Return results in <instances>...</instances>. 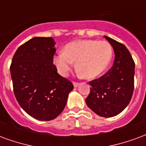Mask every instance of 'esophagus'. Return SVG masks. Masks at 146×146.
Listing matches in <instances>:
<instances>
[{"label": "esophagus", "instance_id": "obj_1", "mask_svg": "<svg viewBox=\"0 0 146 146\" xmlns=\"http://www.w3.org/2000/svg\"><path fill=\"white\" fill-rule=\"evenodd\" d=\"M78 85H79V83L73 82V86H74L75 88H76V87H78Z\"/></svg>", "mask_w": 146, "mask_h": 146}]
</instances>
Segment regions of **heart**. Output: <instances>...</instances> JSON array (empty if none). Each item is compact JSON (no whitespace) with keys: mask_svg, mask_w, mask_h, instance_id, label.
I'll use <instances>...</instances> for the list:
<instances>
[{"mask_svg":"<svg viewBox=\"0 0 146 146\" xmlns=\"http://www.w3.org/2000/svg\"><path fill=\"white\" fill-rule=\"evenodd\" d=\"M113 50L106 40H83L67 44L63 51L58 52L53 62L62 76H67L76 61L79 73L87 79L99 76L110 66Z\"/></svg>","mask_w":146,"mask_h":146,"instance_id":"b5f03b06","label":"heart"}]
</instances>
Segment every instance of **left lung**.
I'll return each mask as SVG.
<instances>
[{"label":"left lung","mask_w":146,"mask_h":146,"mask_svg":"<svg viewBox=\"0 0 146 146\" xmlns=\"http://www.w3.org/2000/svg\"><path fill=\"white\" fill-rule=\"evenodd\" d=\"M105 38L113 48L114 62L105 75L89 82L92 88L85 101L97 115L112 117L121 113L131 99L135 64L124 45L109 36Z\"/></svg>","instance_id":"obj_1"}]
</instances>
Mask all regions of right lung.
Wrapping results in <instances>:
<instances>
[{"mask_svg": "<svg viewBox=\"0 0 146 146\" xmlns=\"http://www.w3.org/2000/svg\"><path fill=\"white\" fill-rule=\"evenodd\" d=\"M55 44L51 37L30 39L18 48L10 66L16 100L39 120L56 118L73 89L72 82L61 76L53 64Z\"/></svg>", "mask_w": 146, "mask_h": 146, "instance_id": "1", "label": "right lung"}]
</instances>
